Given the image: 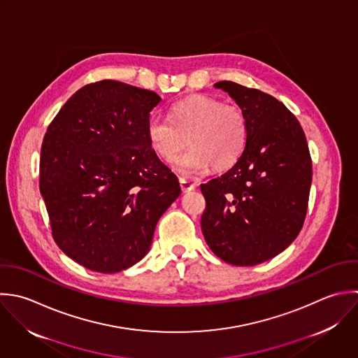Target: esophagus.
Returning a JSON list of instances; mask_svg holds the SVG:
<instances>
[{
	"mask_svg": "<svg viewBox=\"0 0 358 358\" xmlns=\"http://www.w3.org/2000/svg\"><path fill=\"white\" fill-rule=\"evenodd\" d=\"M180 185H181V189L182 192H189L195 188V184L188 181V180H184V178H180Z\"/></svg>",
	"mask_w": 358,
	"mask_h": 358,
	"instance_id": "obj_1",
	"label": "esophagus"
}]
</instances>
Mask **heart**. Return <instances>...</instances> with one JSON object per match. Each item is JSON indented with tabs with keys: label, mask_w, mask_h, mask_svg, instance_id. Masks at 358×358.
Wrapping results in <instances>:
<instances>
[{
	"label": "heart",
	"mask_w": 358,
	"mask_h": 358,
	"mask_svg": "<svg viewBox=\"0 0 358 358\" xmlns=\"http://www.w3.org/2000/svg\"><path fill=\"white\" fill-rule=\"evenodd\" d=\"M169 118L150 117L146 135L152 150L163 160H173L185 146L191 149L177 157L174 169L196 177L215 169L233 166L243 155L248 141V122L244 111L234 104L196 94L174 103Z\"/></svg>",
	"instance_id": "1"
}]
</instances>
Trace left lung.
<instances>
[{
	"mask_svg": "<svg viewBox=\"0 0 358 358\" xmlns=\"http://www.w3.org/2000/svg\"><path fill=\"white\" fill-rule=\"evenodd\" d=\"M244 111L247 146L223 176L201 184L206 208L201 219L206 244L236 266H254L285 251L307 215L313 162L296 115L258 89L222 80Z\"/></svg>",
	"mask_w": 358,
	"mask_h": 358,
	"instance_id": "1",
	"label": "left lung"
}]
</instances>
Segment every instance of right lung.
<instances>
[{
  "instance_id": "add662e5",
  "label": "right lung",
  "mask_w": 358,
  "mask_h": 358,
  "mask_svg": "<svg viewBox=\"0 0 358 358\" xmlns=\"http://www.w3.org/2000/svg\"><path fill=\"white\" fill-rule=\"evenodd\" d=\"M160 101L152 90L99 80L73 93L47 128L38 185L52 238L89 271L117 273L139 262L181 194L146 135Z\"/></svg>"
}]
</instances>
